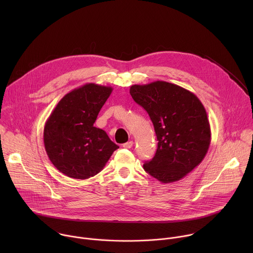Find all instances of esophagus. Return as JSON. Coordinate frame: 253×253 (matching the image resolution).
<instances>
[{"mask_svg":"<svg viewBox=\"0 0 253 253\" xmlns=\"http://www.w3.org/2000/svg\"><path fill=\"white\" fill-rule=\"evenodd\" d=\"M133 144H134V143H133V141H129V142H126V143H124V144H123V145H122V146H123V147H124V148H127V149H130V148H131V147H132V146H133Z\"/></svg>","mask_w":253,"mask_h":253,"instance_id":"obj_1","label":"esophagus"}]
</instances>
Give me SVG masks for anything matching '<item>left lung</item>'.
I'll return each mask as SVG.
<instances>
[{
  "mask_svg": "<svg viewBox=\"0 0 253 253\" xmlns=\"http://www.w3.org/2000/svg\"><path fill=\"white\" fill-rule=\"evenodd\" d=\"M133 100L153 123L158 147L144 170L162 183L178 181L204 159L211 141L205 108L190 91L155 81L130 87Z\"/></svg>",
  "mask_w": 253,
  "mask_h": 253,
  "instance_id": "8db88e82",
  "label": "left lung"
}]
</instances>
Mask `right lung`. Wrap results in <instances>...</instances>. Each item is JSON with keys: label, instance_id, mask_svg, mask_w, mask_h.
Masks as SVG:
<instances>
[{"label": "right lung", "instance_id": "obj_1", "mask_svg": "<svg viewBox=\"0 0 253 253\" xmlns=\"http://www.w3.org/2000/svg\"><path fill=\"white\" fill-rule=\"evenodd\" d=\"M112 87L94 83L74 89L57 104L44 128L49 159L63 174L87 179L98 174L119 148L107 133L94 126Z\"/></svg>", "mask_w": 253, "mask_h": 253}]
</instances>
